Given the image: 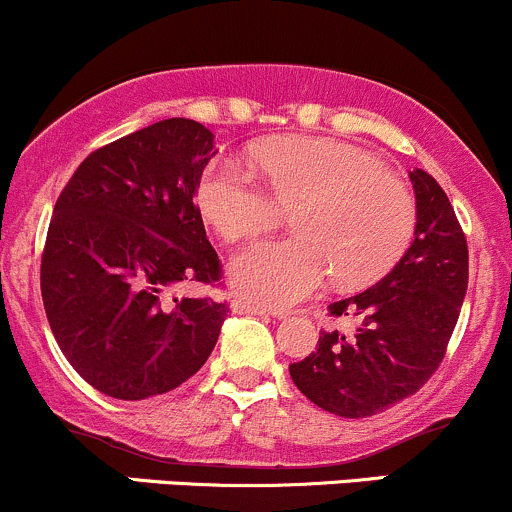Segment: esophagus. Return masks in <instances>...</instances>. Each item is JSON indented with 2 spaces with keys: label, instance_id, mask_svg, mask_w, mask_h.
Instances as JSON below:
<instances>
[{
  "label": "esophagus",
  "instance_id": "34e87169",
  "mask_svg": "<svg viewBox=\"0 0 512 512\" xmlns=\"http://www.w3.org/2000/svg\"><path fill=\"white\" fill-rule=\"evenodd\" d=\"M232 312L234 315H261V317H276L278 315V312H271L268 307L256 305V302L244 300V298L232 300Z\"/></svg>",
  "mask_w": 512,
  "mask_h": 512
}]
</instances>
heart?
Wrapping results in <instances>:
<instances>
[{
  "label": "heart",
  "mask_w": 512,
  "mask_h": 512,
  "mask_svg": "<svg viewBox=\"0 0 512 512\" xmlns=\"http://www.w3.org/2000/svg\"><path fill=\"white\" fill-rule=\"evenodd\" d=\"M254 173L214 158L200 173L195 205L224 241L256 239L295 210L298 236L271 239L232 261V283L246 298L285 307L332 273L344 288L386 276L415 232V200L405 183L364 148L322 136H278L251 151Z\"/></svg>",
  "instance_id": "heart-1"
}]
</instances>
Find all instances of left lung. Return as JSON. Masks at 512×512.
Returning a JSON list of instances; mask_svg holds the SVG:
<instances>
[{
    "instance_id": "obj_1",
    "label": "left lung",
    "mask_w": 512,
    "mask_h": 512,
    "mask_svg": "<svg viewBox=\"0 0 512 512\" xmlns=\"http://www.w3.org/2000/svg\"><path fill=\"white\" fill-rule=\"evenodd\" d=\"M415 239L386 278L327 307L354 332H320V346L290 364V378L317 408L371 417L417 393L437 366L469 285V249L447 192L425 170H410Z\"/></svg>"
}]
</instances>
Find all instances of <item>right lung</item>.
Here are the masks:
<instances>
[{"mask_svg":"<svg viewBox=\"0 0 512 512\" xmlns=\"http://www.w3.org/2000/svg\"><path fill=\"white\" fill-rule=\"evenodd\" d=\"M214 134L163 119L97 148L60 192L41 258V295L70 366L109 398L168 393L200 371L227 302L178 298L217 283L195 188Z\"/></svg>","mask_w":512,"mask_h":512,"instance_id":"obj_1","label":"right lung"}]
</instances>
